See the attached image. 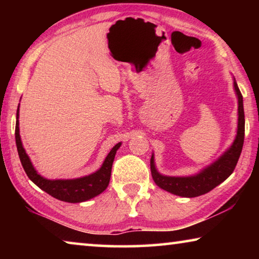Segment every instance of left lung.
<instances>
[{
	"instance_id": "1",
	"label": "left lung",
	"mask_w": 259,
	"mask_h": 259,
	"mask_svg": "<svg viewBox=\"0 0 259 259\" xmlns=\"http://www.w3.org/2000/svg\"><path fill=\"white\" fill-rule=\"evenodd\" d=\"M234 90L238 97V131L233 144L231 147L224 152V154L219 156L199 174L193 176L185 177H174L164 176L157 171L154 163V155L151 157V172L155 184L162 190L172 193L175 195L184 196V198H195L213 190L219 184L223 183L226 178L231 176L234 171L235 165L242 151L244 140V111H243V98L240 93V89L236 81L233 82Z\"/></svg>"
}]
</instances>
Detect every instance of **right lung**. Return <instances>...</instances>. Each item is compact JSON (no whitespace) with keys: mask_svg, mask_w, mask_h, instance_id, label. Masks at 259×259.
Returning a JSON list of instances; mask_svg holds the SVG:
<instances>
[{"mask_svg":"<svg viewBox=\"0 0 259 259\" xmlns=\"http://www.w3.org/2000/svg\"><path fill=\"white\" fill-rule=\"evenodd\" d=\"M19 106L17 109V121H16V145L18 150L19 159L21 165L25 170L26 175L35 185L38 186L42 191L47 192L54 198L69 203H78L83 201H88L99 195L106 190L111 179L112 164L115 157L116 151L121 146V143H117L114 146L108 155L105 159L103 165L97 171L88 175V176L75 178V179H47L38 175L36 170L29 160V156L26 153L21 143L19 135Z\"/></svg>","mask_w":259,"mask_h":259,"instance_id":"add662e5","label":"right lung"}]
</instances>
